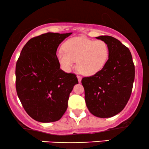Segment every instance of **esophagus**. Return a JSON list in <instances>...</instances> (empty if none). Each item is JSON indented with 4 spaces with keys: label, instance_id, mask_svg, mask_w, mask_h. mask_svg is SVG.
Wrapping results in <instances>:
<instances>
[{
    "label": "esophagus",
    "instance_id": "obj_1",
    "mask_svg": "<svg viewBox=\"0 0 149 149\" xmlns=\"http://www.w3.org/2000/svg\"><path fill=\"white\" fill-rule=\"evenodd\" d=\"M77 79H78V81L79 83H80L81 81V77L79 76V75H77Z\"/></svg>",
    "mask_w": 149,
    "mask_h": 149
}]
</instances>
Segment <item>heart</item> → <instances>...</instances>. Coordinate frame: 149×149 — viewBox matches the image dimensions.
I'll use <instances>...</instances> for the list:
<instances>
[{
	"label": "heart",
	"mask_w": 149,
	"mask_h": 149,
	"mask_svg": "<svg viewBox=\"0 0 149 149\" xmlns=\"http://www.w3.org/2000/svg\"><path fill=\"white\" fill-rule=\"evenodd\" d=\"M58 62L66 72L74 68L75 61L79 72L93 75L100 72L107 62L109 47L101 40H95L84 37L69 39L63 45V50L57 53Z\"/></svg>",
	"instance_id": "b5f03b06"
}]
</instances>
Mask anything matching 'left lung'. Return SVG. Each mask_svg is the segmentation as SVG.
I'll return each instance as SVG.
<instances>
[{
    "mask_svg": "<svg viewBox=\"0 0 149 149\" xmlns=\"http://www.w3.org/2000/svg\"><path fill=\"white\" fill-rule=\"evenodd\" d=\"M109 47L107 62L100 72L83 77L85 101L89 111L101 118L111 117L122 111L132 91L135 68L129 49L109 36H100Z\"/></svg>",
    "mask_w": 149,
    "mask_h": 149,
    "instance_id": "1",
    "label": "left lung"
}]
</instances>
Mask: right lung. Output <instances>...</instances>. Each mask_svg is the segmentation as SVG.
I'll list each match as a JSON object with an SVG mask.
<instances>
[{
	"instance_id": "1",
	"label": "right lung",
	"mask_w": 149,
	"mask_h": 149,
	"mask_svg": "<svg viewBox=\"0 0 149 149\" xmlns=\"http://www.w3.org/2000/svg\"><path fill=\"white\" fill-rule=\"evenodd\" d=\"M72 33L48 32L32 38L17 61V94L27 113L39 122L59 120L78 84L76 75L61 70L56 54L58 45Z\"/></svg>"
}]
</instances>
